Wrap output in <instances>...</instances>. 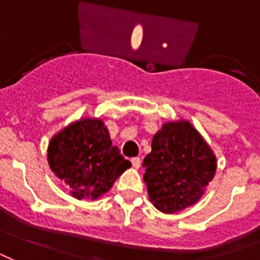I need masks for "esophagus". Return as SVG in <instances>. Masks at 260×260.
Wrapping results in <instances>:
<instances>
[{
	"mask_svg": "<svg viewBox=\"0 0 260 260\" xmlns=\"http://www.w3.org/2000/svg\"><path fill=\"white\" fill-rule=\"evenodd\" d=\"M131 162H132V167L134 169H139L140 167V158H132Z\"/></svg>",
	"mask_w": 260,
	"mask_h": 260,
	"instance_id": "1",
	"label": "esophagus"
}]
</instances>
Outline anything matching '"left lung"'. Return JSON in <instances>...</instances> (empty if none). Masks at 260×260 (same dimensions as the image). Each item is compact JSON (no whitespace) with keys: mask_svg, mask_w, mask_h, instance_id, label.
<instances>
[{"mask_svg":"<svg viewBox=\"0 0 260 260\" xmlns=\"http://www.w3.org/2000/svg\"><path fill=\"white\" fill-rule=\"evenodd\" d=\"M144 182L152 205L173 214L197 204L213 179L217 160L189 120L165 122L144 158Z\"/></svg>","mask_w":260,"mask_h":260,"instance_id":"obj_1","label":"left lung"}]
</instances>
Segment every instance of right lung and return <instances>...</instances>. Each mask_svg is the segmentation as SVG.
Listing matches in <instances>:
<instances>
[{
  "instance_id": "1",
  "label": "right lung",
  "mask_w": 260,
  "mask_h": 260,
  "mask_svg": "<svg viewBox=\"0 0 260 260\" xmlns=\"http://www.w3.org/2000/svg\"><path fill=\"white\" fill-rule=\"evenodd\" d=\"M47 160L77 200L100 198L131 167L112 144L105 122L97 117H81L55 134L48 143Z\"/></svg>"
}]
</instances>
